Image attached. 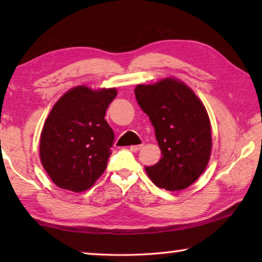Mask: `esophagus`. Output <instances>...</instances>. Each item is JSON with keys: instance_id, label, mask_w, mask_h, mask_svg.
Segmentation results:
<instances>
[{"instance_id": "34e87169", "label": "esophagus", "mask_w": 262, "mask_h": 262, "mask_svg": "<svg viewBox=\"0 0 262 262\" xmlns=\"http://www.w3.org/2000/svg\"><path fill=\"white\" fill-rule=\"evenodd\" d=\"M142 146H143V145H131V146H130V150H131L132 152H137L138 150L142 149Z\"/></svg>"}]
</instances>
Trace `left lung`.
I'll return each mask as SVG.
<instances>
[{
	"label": "left lung",
	"mask_w": 262,
	"mask_h": 262,
	"mask_svg": "<svg viewBox=\"0 0 262 262\" xmlns=\"http://www.w3.org/2000/svg\"><path fill=\"white\" fill-rule=\"evenodd\" d=\"M136 100L155 128L162 159L145 167L157 187L180 191L191 186L209 163L211 126L203 102L174 78L138 84Z\"/></svg>",
	"instance_id": "1"
}]
</instances>
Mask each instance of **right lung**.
I'll return each instance as SVG.
<instances>
[{
	"label": "right lung",
	"instance_id": "right-lung-1",
	"mask_svg": "<svg viewBox=\"0 0 262 262\" xmlns=\"http://www.w3.org/2000/svg\"><path fill=\"white\" fill-rule=\"evenodd\" d=\"M116 96L114 88L92 91L78 85L53 106L42 127L39 154L58 187L85 191L105 171L114 142L105 116Z\"/></svg>",
	"mask_w": 262,
	"mask_h": 262
}]
</instances>
